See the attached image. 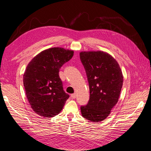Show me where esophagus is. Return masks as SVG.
Listing matches in <instances>:
<instances>
[{"label":"esophagus","instance_id":"obj_1","mask_svg":"<svg viewBox=\"0 0 151 151\" xmlns=\"http://www.w3.org/2000/svg\"><path fill=\"white\" fill-rule=\"evenodd\" d=\"M70 97H71V98L73 99H75L76 98V95H75V93L71 94V95H70Z\"/></svg>","mask_w":151,"mask_h":151}]
</instances>
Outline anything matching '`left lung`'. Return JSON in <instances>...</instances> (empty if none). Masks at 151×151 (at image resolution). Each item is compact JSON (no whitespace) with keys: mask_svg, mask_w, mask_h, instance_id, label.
I'll return each instance as SVG.
<instances>
[{"mask_svg":"<svg viewBox=\"0 0 151 151\" xmlns=\"http://www.w3.org/2000/svg\"><path fill=\"white\" fill-rule=\"evenodd\" d=\"M80 58L90 93L88 104L81 106L82 115L90 121H102L118 101L123 86V74L117 61L102 51L82 52Z\"/></svg>","mask_w":151,"mask_h":151,"instance_id":"8db88e82","label":"left lung"}]
</instances>
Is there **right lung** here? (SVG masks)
<instances>
[{
  "label": "right lung",
  "instance_id": "obj_1",
  "mask_svg": "<svg viewBox=\"0 0 151 151\" xmlns=\"http://www.w3.org/2000/svg\"><path fill=\"white\" fill-rule=\"evenodd\" d=\"M74 52L54 47L42 51L28 63L23 75L28 101L37 114L52 117L62 111L69 95L64 91L60 69Z\"/></svg>",
  "mask_w": 151,
  "mask_h": 151
}]
</instances>
